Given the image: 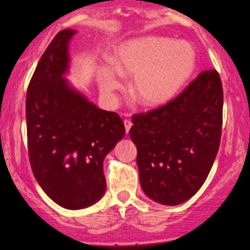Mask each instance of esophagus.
I'll use <instances>...</instances> for the list:
<instances>
[{
	"mask_svg": "<svg viewBox=\"0 0 250 250\" xmlns=\"http://www.w3.org/2000/svg\"><path fill=\"white\" fill-rule=\"evenodd\" d=\"M124 124H125V132L128 133L129 132V130H130V128H131L132 126V122L129 120V119H125V120L124 121Z\"/></svg>",
	"mask_w": 250,
	"mask_h": 250,
	"instance_id": "1",
	"label": "esophagus"
}]
</instances>
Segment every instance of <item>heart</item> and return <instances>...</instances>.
Instances as JSON below:
<instances>
[{"label": "heart", "mask_w": 250, "mask_h": 250, "mask_svg": "<svg viewBox=\"0 0 250 250\" xmlns=\"http://www.w3.org/2000/svg\"><path fill=\"white\" fill-rule=\"evenodd\" d=\"M196 56L185 42L159 36L130 40L118 48L113 68L101 67V91L111 96L121 87L118 74L133 76L130 92L136 101L146 106L165 103L173 98L194 72Z\"/></svg>", "instance_id": "1"}]
</instances>
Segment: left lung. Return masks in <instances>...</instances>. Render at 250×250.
Listing matches in <instances>:
<instances>
[{
    "label": "left lung",
    "mask_w": 250,
    "mask_h": 250,
    "mask_svg": "<svg viewBox=\"0 0 250 250\" xmlns=\"http://www.w3.org/2000/svg\"><path fill=\"white\" fill-rule=\"evenodd\" d=\"M222 107L220 75L208 69L165 105L133 115L129 135L145 194L176 206L199 191L220 146Z\"/></svg>",
    "instance_id": "1"
}]
</instances>
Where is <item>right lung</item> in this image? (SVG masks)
Returning <instances> with one entry per match:
<instances>
[{
  "instance_id": "1",
  "label": "right lung",
  "mask_w": 250,
  "mask_h": 250,
  "mask_svg": "<svg viewBox=\"0 0 250 250\" xmlns=\"http://www.w3.org/2000/svg\"><path fill=\"white\" fill-rule=\"evenodd\" d=\"M74 33L62 30L51 40L30 80L25 101L32 173L51 200L70 210L101 199L106 188L104 158L125 133L118 113L96 107L62 78Z\"/></svg>"
}]
</instances>
